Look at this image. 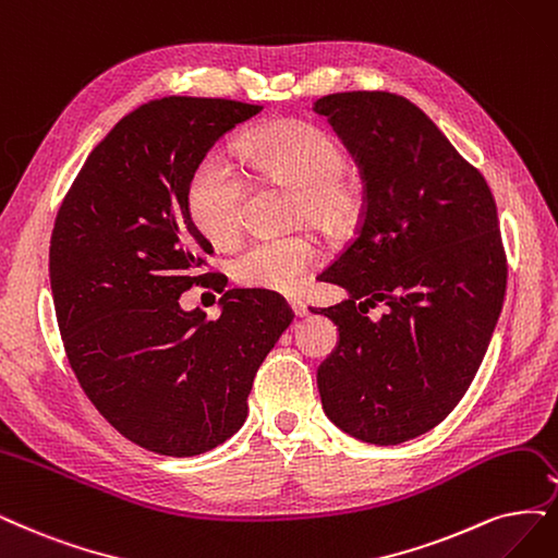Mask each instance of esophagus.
Here are the masks:
<instances>
[{"mask_svg": "<svg viewBox=\"0 0 558 558\" xmlns=\"http://www.w3.org/2000/svg\"><path fill=\"white\" fill-rule=\"evenodd\" d=\"M290 305H292V313L301 319V317H307V305L299 299H290Z\"/></svg>", "mask_w": 558, "mask_h": 558, "instance_id": "obj_1", "label": "esophagus"}]
</instances>
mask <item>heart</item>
Here are the masks:
<instances>
[{
	"instance_id": "obj_1",
	"label": "heart",
	"mask_w": 558,
	"mask_h": 558,
	"mask_svg": "<svg viewBox=\"0 0 558 558\" xmlns=\"http://www.w3.org/2000/svg\"><path fill=\"white\" fill-rule=\"evenodd\" d=\"M259 181L296 191L294 214L331 236H344L363 214L361 183L344 172L342 142L315 123L287 119L247 135L239 149ZM247 185L222 151L206 154L185 189L191 220L214 243L239 236ZM319 262V243L311 234L259 239L232 259V276L253 290L294 294Z\"/></svg>"
}]
</instances>
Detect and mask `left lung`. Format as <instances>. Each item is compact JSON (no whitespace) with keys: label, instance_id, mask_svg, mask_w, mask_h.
Wrapping results in <instances>:
<instances>
[{"label":"left lung","instance_id":"1","mask_svg":"<svg viewBox=\"0 0 558 558\" xmlns=\"http://www.w3.org/2000/svg\"><path fill=\"white\" fill-rule=\"evenodd\" d=\"M313 110L365 181L359 234L319 276L347 292L313 311L340 333L317 369L322 407L347 435L396 446L439 425L483 363L508 274L497 204L411 100L342 92ZM377 304L383 317L367 318Z\"/></svg>","mask_w":558,"mask_h":558}]
</instances>
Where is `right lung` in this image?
Here are the masks:
<instances>
[{
    "mask_svg": "<svg viewBox=\"0 0 558 558\" xmlns=\"http://www.w3.org/2000/svg\"><path fill=\"white\" fill-rule=\"evenodd\" d=\"M259 106L170 96L123 117L57 214L50 287L73 373L129 441L193 458L247 416L257 367L294 315L274 292L230 290L220 317L183 311L214 247L191 220L195 165Z\"/></svg>",
    "mask_w": 558,
    "mask_h": 558,
    "instance_id": "right-lung-1",
    "label": "right lung"
}]
</instances>
